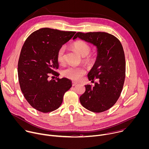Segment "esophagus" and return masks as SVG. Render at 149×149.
<instances>
[{
	"label": "esophagus",
	"mask_w": 149,
	"mask_h": 149,
	"mask_svg": "<svg viewBox=\"0 0 149 149\" xmlns=\"http://www.w3.org/2000/svg\"><path fill=\"white\" fill-rule=\"evenodd\" d=\"M77 84V82H74V81H72V86H75V85H76Z\"/></svg>",
	"instance_id": "1"
}]
</instances>
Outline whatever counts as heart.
<instances>
[{"instance_id": "obj_1", "label": "heart", "mask_w": 149, "mask_h": 149, "mask_svg": "<svg viewBox=\"0 0 149 149\" xmlns=\"http://www.w3.org/2000/svg\"><path fill=\"white\" fill-rule=\"evenodd\" d=\"M72 47L83 57V62L88 65H91L95 61V56L93 54H90L91 48L89 44L84 41L79 40L72 44ZM65 47L61 46L57 53V59L58 62L63 63L65 57ZM86 73L85 69L82 67L68 66L65 68L63 72V75L74 81H78Z\"/></svg>"}]
</instances>
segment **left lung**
Instances as JSON below:
<instances>
[{"mask_svg":"<svg viewBox=\"0 0 149 149\" xmlns=\"http://www.w3.org/2000/svg\"><path fill=\"white\" fill-rule=\"evenodd\" d=\"M77 37L96 45V61L88 73L89 81L95 86L86 85L85 92L79 97L81 105L86 109L100 113L112 107L119 99L124 85L126 61L120 41L112 34L105 32H78Z\"/></svg>","mask_w":149,"mask_h":149,"instance_id":"left-lung-1","label":"left lung"}]
</instances>
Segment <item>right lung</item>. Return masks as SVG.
<instances>
[{
  "label": "right lung",
  "mask_w": 149,
  "mask_h": 149,
  "mask_svg": "<svg viewBox=\"0 0 149 149\" xmlns=\"http://www.w3.org/2000/svg\"><path fill=\"white\" fill-rule=\"evenodd\" d=\"M75 33L42 28L32 33L22 48L17 68L20 87L26 101L40 112L58 109L65 92L72 86L68 78H48L58 76L56 71L58 68L57 51Z\"/></svg>",
  "instance_id": "add662e5"
}]
</instances>
